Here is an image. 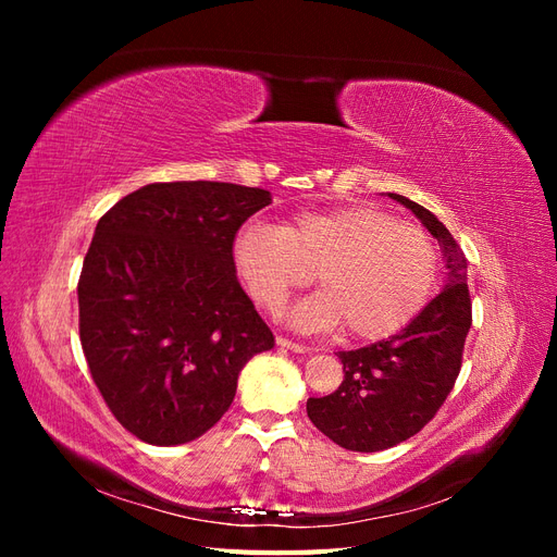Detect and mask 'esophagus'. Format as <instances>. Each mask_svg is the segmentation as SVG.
I'll list each match as a JSON object with an SVG mask.
<instances>
[{
  "instance_id": "esophagus-1",
  "label": "esophagus",
  "mask_w": 557,
  "mask_h": 557,
  "mask_svg": "<svg viewBox=\"0 0 557 557\" xmlns=\"http://www.w3.org/2000/svg\"><path fill=\"white\" fill-rule=\"evenodd\" d=\"M276 344H278L281 348H288V350H293V352H307V346H301V344H297V342L288 339V336H276Z\"/></svg>"
}]
</instances>
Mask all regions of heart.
Segmentation results:
<instances>
[{"label": "heart", "instance_id": "heart-1", "mask_svg": "<svg viewBox=\"0 0 557 557\" xmlns=\"http://www.w3.org/2000/svg\"><path fill=\"white\" fill-rule=\"evenodd\" d=\"M232 260L252 299L272 313L315 274L320 295L293 313V323H342L358 342L407 327L440 278V250L423 227L362 205L299 211L278 227L246 225L232 242Z\"/></svg>", "mask_w": 557, "mask_h": 557}]
</instances>
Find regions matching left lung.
Instances as JSON below:
<instances>
[{
    "instance_id": "left-lung-1",
    "label": "left lung",
    "mask_w": 557,
    "mask_h": 557,
    "mask_svg": "<svg viewBox=\"0 0 557 557\" xmlns=\"http://www.w3.org/2000/svg\"><path fill=\"white\" fill-rule=\"evenodd\" d=\"M442 244L446 288L401 332L356 350H339L344 381L332 395L309 397L311 423L348 450H385L418 434L442 409L462 367L471 327L467 258L436 215L391 193Z\"/></svg>"
}]
</instances>
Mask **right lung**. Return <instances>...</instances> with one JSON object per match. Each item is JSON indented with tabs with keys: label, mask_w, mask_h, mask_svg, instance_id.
Returning a JSON list of instances; mask_svg holds the SVG:
<instances>
[{
	"label": "right lung",
	"mask_w": 557,
	"mask_h": 557,
	"mask_svg": "<svg viewBox=\"0 0 557 557\" xmlns=\"http://www.w3.org/2000/svg\"><path fill=\"white\" fill-rule=\"evenodd\" d=\"M267 205L262 188L174 181L99 218L78 278V334L99 395L137 440H197L232 407L242 367L274 346L232 260L239 227Z\"/></svg>",
	"instance_id": "add662e5"
}]
</instances>
